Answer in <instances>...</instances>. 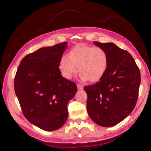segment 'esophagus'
<instances>
[{"instance_id":"34e87169","label":"esophagus","mask_w":151,"mask_h":151,"mask_svg":"<svg viewBox=\"0 0 151 151\" xmlns=\"http://www.w3.org/2000/svg\"><path fill=\"white\" fill-rule=\"evenodd\" d=\"M77 89H83V88H84L83 85L79 84H77Z\"/></svg>"}]
</instances>
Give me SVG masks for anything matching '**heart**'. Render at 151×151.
Wrapping results in <instances>:
<instances>
[{
    "label": "heart",
    "mask_w": 151,
    "mask_h": 151,
    "mask_svg": "<svg viewBox=\"0 0 151 151\" xmlns=\"http://www.w3.org/2000/svg\"><path fill=\"white\" fill-rule=\"evenodd\" d=\"M108 62V53L103 48L79 44L70 50L68 57L65 55L61 57L58 67L62 76L67 79L77 74L79 68L82 79L95 83L106 74Z\"/></svg>",
    "instance_id": "b5f03b06"
}]
</instances>
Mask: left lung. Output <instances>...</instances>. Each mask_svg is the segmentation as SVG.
<instances>
[{
  "label": "left lung",
  "instance_id": "1",
  "mask_svg": "<svg viewBox=\"0 0 151 151\" xmlns=\"http://www.w3.org/2000/svg\"><path fill=\"white\" fill-rule=\"evenodd\" d=\"M108 53L106 74L95 84L84 87L87 111L96 124L113 127L129 116L138 99L140 70L131 55L113 43L94 42Z\"/></svg>",
  "mask_w": 151,
  "mask_h": 151
}]
</instances>
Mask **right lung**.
Returning a JSON list of instances; mask_svg holds the SVG:
<instances>
[{"mask_svg":"<svg viewBox=\"0 0 151 151\" xmlns=\"http://www.w3.org/2000/svg\"><path fill=\"white\" fill-rule=\"evenodd\" d=\"M67 42L43 47L21 61L14 78V91L25 118L46 131L62 127L68 118L67 104L77 88L59 69Z\"/></svg>","mask_w":151,"mask_h":151,"instance_id":"obj_1","label":"right lung"}]
</instances>
